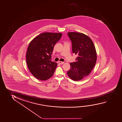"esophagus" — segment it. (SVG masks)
Instances as JSON below:
<instances>
[{
	"instance_id": "34e87169",
	"label": "esophagus",
	"mask_w": 122,
	"mask_h": 122,
	"mask_svg": "<svg viewBox=\"0 0 122 122\" xmlns=\"http://www.w3.org/2000/svg\"><path fill=\"white\" fill-rule=\"evenodd\" d=\"M58 63H59V64H63L64 62L63 61H59Z\"/></svg>"
}]
</instances>
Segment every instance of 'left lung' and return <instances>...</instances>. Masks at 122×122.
<instances>
[{
	"instance_id": "obj_1",
	"label": "left lung",
	"mask_w": 122,
	"mask_h": 122,
	"mask_svg": "<svg viewBox=\"0 0 122 122\" xmlns=\"http://www.w3.org/2000/svg\"><path fill=\"white\" fill-rule=\"evenodd\" d=\"M68 35L72 42V52L78 56L76 61L71 63V68L67 72L68 76L78 81L87 76L96 64L97 54L91 39L81 33L71 32Z\"/></svg>"
}]
</instances>
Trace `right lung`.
<instances>
[{"label": "right lung", "mask_w": 122, "mask_h": 122, "mask_svg": "<svg viewBox=\"0 0 122 122\" xmlns=\"http://www.w3.org/2000/svg\"><path fill=\"white\" fill-rule=\"evenodd\" d=\"M61 33H43L29 43L26 63L31 73L38 79L45 81L53 76L57 63L51 61L54 46L60 39Z\"/></svg>", "instance_id": "add662e5"}]
</instances>
